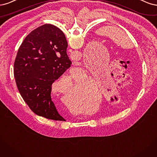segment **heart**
<instances>
[{
    "mask_svg": "<svg viewBox=\"0 0 157 157\" xmlns=\"http://www.w3.org/2000/svg\"><path fill=\"white\" fill-rule=\"evenodd\" d=\"M86 78V76H85ZM71 75H64V76L62 77V78L60 79V80H62L61 82H65L67 84H70V83H71ZM59 82H60V81H59ZM78 83H75V84H78ZM79 87H82V86H79ZM63 94H67V92L65 91V90H63V91H61L60 92ZM82 96V94H74V95H69V97H74V98H76V97H81Z\"/></svg>",
    "mask_w": 157,
    "mask_h": 157,
    "instance_id": "obj_1",
    "label": "heart"
}]
</instances>
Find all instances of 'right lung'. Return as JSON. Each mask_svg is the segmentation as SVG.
<instances>
[{
    "label": "right lung",
    "instance_id": "1",
    "mask_svg": "<svg viewBox=\"0 0 157 157\" xmlns=\"http://www.w3.org/2000/svg\"><path fill=\"white\" fill-rule=\"evenodd\" d=\"M68 44L62 31L51 24L30 33L18 49L13 74L19 92L33 112L55 121L60 115L51 97L52 84L70 67Z\"/></svg>",
    "mask_w": 157,
    "mask_h": 157
}]
</instances>
